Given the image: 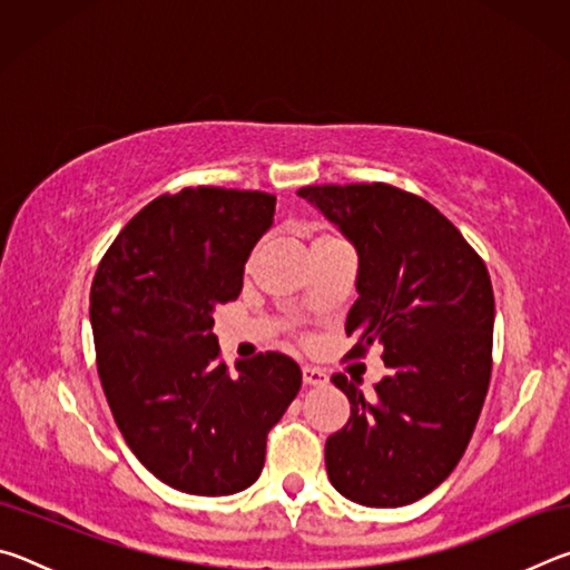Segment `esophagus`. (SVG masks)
Instances as JSON below:
<instances>
[{"label":"esophagus","instance_id":"esophagus-1","mask_svg":"<svg viewBox=\"0 0 570 570\" xmlns=\"http://www.w3.org/2000/svg\"><path fill=\"white\" fill-rule=\"evenodd\" d=\"M302 377H304V384H308V387H322V384H326V374L322 370H316V366H302Z\"/></svg>","mask_w":570,"mask_h":570}]
</instances>
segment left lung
Segmentation results:
<instances>
[{"label": "left lung", "mask_w": 570, "mask_h": 570, "mask_svg": "<svg viewBox=\"0 0 570 570\" xmlns=\"http://www.w3.org/2000/svg\"><path fill=\"white\" fill-rule=\"evenodd\" d=\"M360 254L346 336L360 360L374 344L390 374L364 394L344 374L350 420L326 440L332 485L370 508L432 493L465 452L493 370L495 298L485 262L428 204L390 183L306 186Z\"/></svg>", "instance_id": "1"}]
</instances>
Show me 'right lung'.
<instances>
[{
  "label": "right lung",
  "mask_w": 570,
  "mask_h": 570,
  "mask_svg": "<svg viewBox=\"0 0 570 570\" xmlns=\"http://www.w3.org/2000/svg\"><path fill=\"white\" fill-rule=\"evenodd\" d=\"M276 196L218 186L158 196L105 250L90 288L95 356L115 424L142 465L190 495L264 470L266 435L302 387L292 356L220 360L214 308L234 302Z\"/></svg>",
  "instance_id": "right-lung-1"
}]
</instances>
